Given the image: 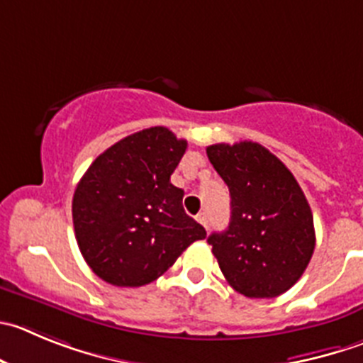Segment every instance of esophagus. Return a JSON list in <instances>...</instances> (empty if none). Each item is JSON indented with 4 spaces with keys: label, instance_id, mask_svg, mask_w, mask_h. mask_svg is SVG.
<instances>
[{
    "label": "esophagus",
    "instance_id": "esophagus-1",
    "mask_svg": "<svg viewBox=\"0 0 363 363\" xmlns=\"http://www.w3.org/2000/svg\"><path fill=\"white\" fill-rule=\"evenodd\" d=\"M196 220H198L199 224H203L205 228H208V216H206L205 212L198 213V216H196Z\"/></svg>",
    "mask_w": 363,
    "mask_h": 363
}]
</instances>
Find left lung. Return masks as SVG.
<instances>
[{
  "instance_id": "obj_1",
  "label": "left lung",
  "mask_w": 363,
  "mask_h": 363,
  "mask_svg": "<svg viewBox=\"0 0 363 363\" xmlns=\"http://www.w3.org/2000/svg\"><path fill=\"white\" fill-rule=\"evenodd\" d=\"M230 189V224L208 244L224 278L247 298H276L301 278L315 247L308 201L279 158L251 140L206 147Z\"/></svg>"
}]
</instances>
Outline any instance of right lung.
Returning <instances> with one entry per match:
<instances>
[{"mask_svg": "<svg viewBox=\"0 0 363 363\" xmlns=\"http://www.w3.org/2000/svg\"><path fill=\"white\" fill-rule=\"evenodd\" d=\"M185 150L187 140L167 128H146L103 151L82 176L72 196L76 242L110 285L143 287L206 237L171 184Z\"/></svg>", "mask_w": 363, "mask_h": 363, "instance_id": "1", "label": "right lung"}]
</instances>
